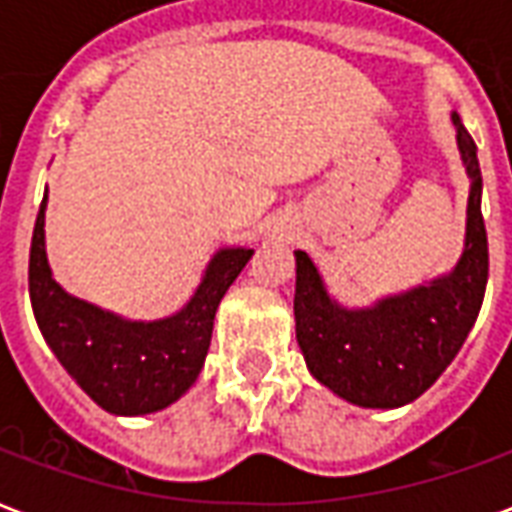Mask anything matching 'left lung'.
Returning <instances> with one entry per match:
<instances>
[{
	"mask_svg": "<svg viewBox=\"0 0 512 512\" xmlns=\"http://www.w3.org/2000/svg\"><path fill=\"white\" fill-rule=\"evenodd\" d=\"M469 175L466 235L458 266L428 285L386 296L373 307H345L326 290L321 271L296 249V340L312 378L359 408L414 403L458 356L480 315L488 282L483 175L477 145L458 112L450 115Z\"/></svg>",
	"mask_w": 512,
	"mask_h": 512,
	"instance_id": "left-lung-1",
	"label": "left lung"
}]
</instances>
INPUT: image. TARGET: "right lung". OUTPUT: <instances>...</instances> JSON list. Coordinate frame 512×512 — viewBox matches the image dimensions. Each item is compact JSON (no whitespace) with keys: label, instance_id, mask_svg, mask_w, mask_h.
Wrapping results in <instances>:
<instances>
[{"label":"right lung","instance_id":"1","mask_svg":"<svg viewBox=\"0 0 512 512\" xmlns=\"http://www.w3.org/2000/svg\"><path fill=\"white\" fill-rule=\"evenodd\" d=\"M46 202L49 194L40 202L29 249V299L46 345L68 376L109 414L142 417L172 406L200 376L219 301L255 249H219L175 315L128 321L73 296L54 279L46 255Z\"/></svg>","mask_w":512,"mask_h":512}]
</instances>
